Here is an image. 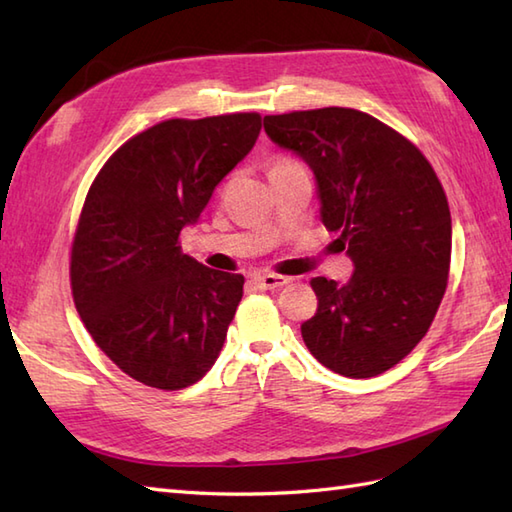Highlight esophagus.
I'll use <instances>...</instances> for the list:
<instances>
[{"mask_svg":"<svg viewBox=\"0 0 512 512\" xmlns=\"http://www.w3.org/2000/svg\"><path fill=\"white\" fill-rule=\"evenodd\" d=\"M253 281L257 284V288L262 290H275V288H281L288 284V277H281V275H255Z\"/></svg>","mask_w":512,"mask_h":512,"instance_id":"obj_1","label":"esophagus"}]
</instances>
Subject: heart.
Segmentation results:
<instances>
[{
  "mask_svg": "<svg viewBox=\"0 0 512 512\" xmlns=\"http://www.w3.org/2000/svg\"><path fill=\"white\" fill-rule=\"evenodd\" d=\"M286 162H290V160H279V162H277V165H275V167H279V165H286Z\"/></svg>",
  "mask_w": 512,
  "mask_h": 512,
  "instance_id": "obj_1",
  "label": "heart"
}]
</instances>
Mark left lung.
Segmentation results:
<instances>
[{
    "label": "left lung",
    "mask_w": 512,
    "mask_h": 512,
    "mask_svg": "<svg viewBox=\"0 0 512 512\" xmlns=\"http://www.w3.org/2000/svg\"><path fill=\"white\" fill-rule=\"evenodd\" d=\"M268 138L312 169L325 228L354 264L347 284L314 277L301 323L332 372L369 378L400 363L436 317L451 264V213L429 160L405 136L350 107L266 116Z\"/></svg>",
    "instance_id": "8db88e82"
}]
</instances>
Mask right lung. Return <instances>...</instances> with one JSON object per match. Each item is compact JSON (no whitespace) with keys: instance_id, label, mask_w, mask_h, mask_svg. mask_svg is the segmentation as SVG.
<instances>
[{"instance_id":"1","label":"right lung","mask_w":512,"mask_h":512,"mask_svg":"<svg viewBox=\"0 0 512 512\" xmlns=\"http://www.w3.org/2000/svg\"><path fill=\"white\" fill-rule=\"evenodd\" d=\"M262 116L171 121L129 138L85 198L72 244V297L94 343L138 383L176 391L209 372L244 277L184 255V226L244 160Z\"/></svg>"}]
</instances>
